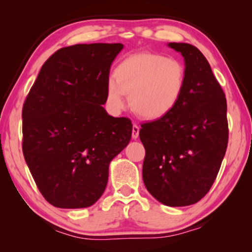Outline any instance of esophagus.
I'll list each match as a JSON object with an SVG mask.
<instances>
[{
    "mask_svg": "<svg viewBox=\"0 0 252 252\" xmlns=\"http://www.w3.org/2000/svg\"><path fill=\"white\" fill-rule=\"evenodd\" d=\"M139 132H140V127L137 125H133L132 128V137L134 140H136L139 137Z\"/></svg>",
    "mask_w": 252,
    "mask_h": 252,
    "instance_id": "esophagus-1",
    "label": "esophagus"
}]
</instances>
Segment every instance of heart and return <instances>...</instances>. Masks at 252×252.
<instances>
[{"instance_id": "b5f03b06", "label": "heart", "mask_w": 252, "mask_h": 252, "mask_svg": "<svg viewBox=\"0 0 252 252\" xmlns=\"http://www.w3.org/2000/svg\"><path fill=\"white\" fill-rule=\"evenodd\" d=\"M187 71L181 61L159 54H134L115 68V79H109L105 103L112 113H119L129 104L140 117L148 120L164 118L173 111L184 95Z\"/></svg>"}]
</instances>
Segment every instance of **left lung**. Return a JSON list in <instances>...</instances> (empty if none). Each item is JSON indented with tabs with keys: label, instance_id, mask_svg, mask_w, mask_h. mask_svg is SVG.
Masks as SVG:
<instances>
[{
	"label": "left lung",
	"instance_id": "left-lung-1",
	"mask_svg": "<svg viewBox=\"0 0 252 252\" xmlns=\"http://www.w3.org/2000/svg\"><path fill=\"white\" fill-rule=\"evenodd\" d=\"M167 47L184 57L187 82L170 115L141 126L142 178L161 204L187 206L204 197L219 172L228 142L227 103L197 48L177 42Z\"/></svg>",
	"mask_w": 252,
	"mask_h": 252
}]
</instances>
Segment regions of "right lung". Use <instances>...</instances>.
Segmentation results:
<instances>
[{
  "instance_id": "add662e5",
  "label": "right lung",
  "mask_w": 252,
  "mask_h": 252,
  "mask_svg": "<svg viewBox=\"0 0 252 252\" xmlns=\"http://www.w3.org/2000/svg\"><path fill=\"white\" fill-rule=\"evenodd\" d=\"M122 43L62 48L42 65L23 106V153L51 205L84 209L105 190L109 165L132 136L127 118L108 115L105 88Z\"/></svg>"
}]
</instances>
